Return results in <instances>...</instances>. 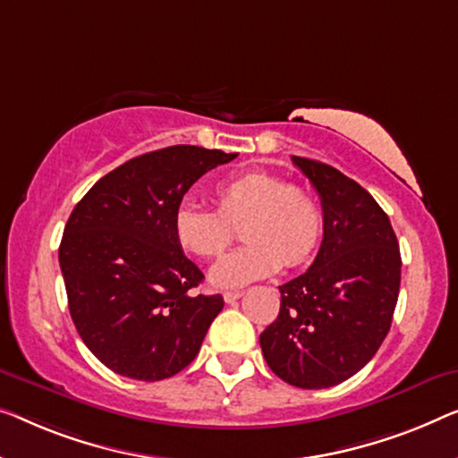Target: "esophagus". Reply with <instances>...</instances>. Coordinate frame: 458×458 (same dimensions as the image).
<instances>
[{"label": "esophagus", "mask_w": 458, "mask_h": 458, "mask_svg": "<svg viewBox=\"0 0 458 458\" xmlns=\"http://www.w3.org/2000/svg\"><path fill=\"white\" fill-rule=\"evenodd\" d=\"M242 295H243L242 291H225V293H223V300L227 301V303H235L237 300H240Z\"/></svg>", "instance_id": "obj_1"}]
</instances>
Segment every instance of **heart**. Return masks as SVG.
<instances>
[{"instance_id": "obj_1", "label": "heart", "mask_w": 458, "mask_h": 458, "mask_svg": "<svg viewBox=\"0 0 458 458\" xmlns=\"http://www.w3.org/2000/svg\"><path fill=\"white\" fill-rule=\"evenodd\" d=\"M216 210L185 200L174 213L175 242L198 258H216L235 240L242 225L243 248L210 270L215 287H243L278 268H295L314 254L322 233V213L301 185L284 183L267 171H248L218 183Z\"/></svg>"}]
</instances>
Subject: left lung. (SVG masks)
<instances>
[{
    "instance_id": "left-lung-1",
    "label": "left lung",
    "mask_w": 458,
    "mask_h": 458,
    "mask_svg": "<svg viewBox=\"0 0 458 458\" xmlns=\"http://www.w3.org/2000/svg\"><path fill=\"white\" fill-rule=\"evenodd\" d=\"M291 158L320 196L324 237L306 273L278 287L281 310L260 347L268 368L291 386L328 388L360 372L386 339L401 251L368 190L327 163Z\"/></svg>"
}]
</instances>
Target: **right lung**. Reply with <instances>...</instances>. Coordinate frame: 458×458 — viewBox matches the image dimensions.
<instances>
[{"instance_id":"add662e5","label":"right lung","mask_w":458,"mask_h":458,"mask_svg":"<svg viewBox=\"0 0 458 458\" xmlns=\"http://www.w3.org/2000/svg\"><path fill=\"white\" fill-rule=\"evenodd\" d=\"M237 152L190 144L130 158L101 177L65 223L62 267L70 316L103 366L157 382L194 361L225 301L198 295L202 270L174 235V213L207 171Z\"/></svg>"}]
</instances>
